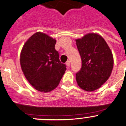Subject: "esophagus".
I'll use <instances>...</instances> for the list:
<instances>
[{
  "label": "esophagus",
  "mask_w": 126,
  "mask_h": 126,
  "mask_svg": "<svg viewBox=\"0 0 126 126\" xmlns=\"http://www.w3.org/2000/svg\"><path fill=\"white\" fill-rule=\"evenodd\" d=\"M66 64L67 66L69 67V66H70V62H69V61L66 62Z\"/></svg>",
  "instance_id": "34e87169"
}]
</instances>
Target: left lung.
Wrapping results in <instances>:
<instances>
[{
    "instance_id": "left-lung-1",
    "label": "left lung",
    "mask_w": 126,
    "mask_h": 126,
    "mask_svg": "<svg viewBox=\"0 0 126 126\" xmlns=\"http://www.w3.org/2000/svg\"><path fill=\"white\" fill-rule=\"evenodd\" d=\"M76 42L82 60L81 69L76 74L77 83L85 91H94L111 74L114 64L112 52L98 34L89 33Z\"/></svg>"
}]
</instances>
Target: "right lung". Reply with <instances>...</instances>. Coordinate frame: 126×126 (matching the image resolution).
<instances>
[{"label":"right lung","instance_id":"obj_1","mask_svg":"<svg viewBox=\"0 0 126 126\" xmlns=\"http://www.w3.org/2000/svg\"><path fill=\"white\" fill-rule=\"evenodd\" d=\"M55 39L37 32L28 39L21 52L20 64L24 76L41 92L55 89L66 70L55 49Z\"/></svg>","mask_w":126,"mask_h":126}]
</instances>
